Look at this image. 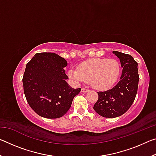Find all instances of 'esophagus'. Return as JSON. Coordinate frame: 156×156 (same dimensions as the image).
I'll list each match as a JSON object with an SVG mask.
<instances>
[{
    "label": "esophagus",
    "instance_id": "34e87169",
    "mask_svg": "<svg viewBox=\"0 0 156 156\" xmlns=\"http://www.w3.org/2000/svg\"><path fill=\"white\" fill-rule=\"evenodd\" d=\"M89 90L87 89H85V88H82V90L81 91L83 92V93H86V92H88Z\"/></svg>",
    "mask_w": 156,
    "mask_h": 156
}]
</instances>
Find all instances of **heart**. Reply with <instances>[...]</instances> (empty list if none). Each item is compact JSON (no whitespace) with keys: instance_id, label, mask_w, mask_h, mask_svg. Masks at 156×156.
<instances>
[{"instance_id":"heart-1","label":"heart","mask_w":156,"mask_h":156,"mask_svg":"<svg viewBox=\"0 0 156 156\" xmlns=\"http://www.w3.org/2000/svg\"><path fill=\"white\" fill-rule=\"evenodd\" d=\"M68 73L76 82L89 81L94 89L105 91L117 83L120 74V65L115 59L94 58L82 63L78 69L71 68Z\"/></svg>"}]
</instances>
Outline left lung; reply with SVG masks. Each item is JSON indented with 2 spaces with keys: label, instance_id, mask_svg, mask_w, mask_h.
Listing matches in <instances>:
<instances>
[{
  "label": "left lung",
  "instance_id": "1",
  "mask_svg": "<svg viewBox=\"0 0 156 156\" xmlns=\"http://www.w3.org/2000/svg\"><path fill=\"white\" fill-rule=\"evenodd\" d=\"M122 67L120 81L112 89L99 91L94 109L100 115L113 118L122 115L130 108L138 91L139 75L137 62L131 55L113 51Z\"/></svg>",
  "mask_w": 156,
  "mask_h": 156
}]
</instances>
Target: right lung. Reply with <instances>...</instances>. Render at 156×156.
<instances>
[{
    "label": "right lung",
    "mask_w": 156,
    "mask_h": 156,
    "mask_svg": "<svg viewBox=\"0 0 156 156\" xmlns=\"http://www.w3.org/2000/svg\"><path fill=\"white\" fill-rule=\"evenodd\" d=\"M67 62L54 53H37L29 62L23 78L30 107L41 117L58 118L68 112L81 88H71L66 80Z\"/></svg>",
    "instance_id": "obj_1"
}]
</instances>
